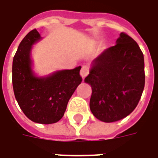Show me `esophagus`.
Here are the masks:
<instances>
[{"label":"esophagus","mask_w":158,"mask_h":158,"mask_svg":"<svg viewBox=\"0 0 158 158\" xmlns=\"http://www.w3.org/2000/svg\"><path fill=\"white\" fill-rule=\"evenodd\" d=\"M88 73H89V67L86 66V65L82 66L81 70H80V75L82 76L83 79H85V78L88 75Z\"/></svg>","instance_id":"obj_1"}]
</instances>
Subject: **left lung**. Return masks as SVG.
Here are the masks:
<instances>
[{
	"instance_id": "left-lung-1",
	"label": "left lung",
	"mask_w": 158,
	"mask_h": 158,
	"mask_svg": "<svg viewBox=\"0 0 158 158\" xmlns=\"http://www.w3.org/2000/svg\"><path fill=\"white\" fill-rule=\"evenodd\" d=\"M144 55L127 34L97 57L85 82L91 86L90 109L104 122L120 121L133 112L144 87Z\"/></svg>"
}]
</instances>
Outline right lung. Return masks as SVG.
<instances>
[{"mask_svg":"<svg viewBox=\"0 0 158 158\" xmlns=\"http://www.w3.org/2000/svg\"><path fill=\"white\" fill-rule=\"evenodd\" d=\"M39 32L31 31L19 45L13 60V87L15 98L25 115L41 124H52L64 115L69 99L80 83L81 67L58 71L45 78L31 70V50L40 40Z\"/></svg>","mask_w":158,"mask_h":158,"instance_id":"add662e5","label":"right lung"}]
</instances>
